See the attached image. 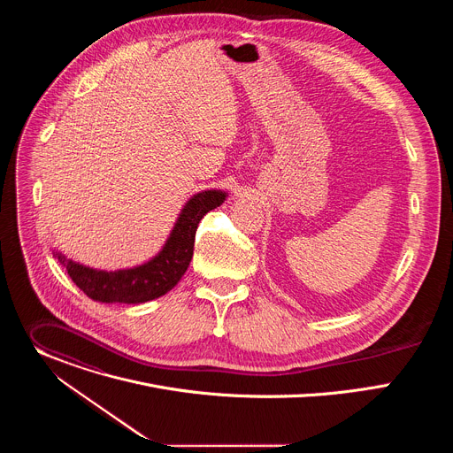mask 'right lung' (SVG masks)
<instances>
[{
	"mask_svg": "<svg viewBox=\"0 0 453 453\" xmlns=\"http://www.w3.org/2000/svg\"><path fill=\"white\" fill-rule=\"evenodd\" d=\"M227 193L222 189H203L182 206L165 245L149 262L118 271H100L70 260L62 252L53 256L66 267L73 283L93 301L140 304L170 292L188 271L193 256L196 231L203 217L224 204Z\"/></svg>",
	"mask_w": 453,
	"mask_h": 453,
	"instance_id": "obj_1",
	"label": "right lung"
}]
</instances>
